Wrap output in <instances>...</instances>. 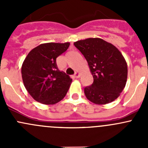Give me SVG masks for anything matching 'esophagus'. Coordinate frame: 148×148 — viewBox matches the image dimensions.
I'll return each mask as SVG.
<instances>
[{"label":"esophagus","mask_w":148,"mask_h":148,"mask_svg":"<svg viewBox=\"0 0 148 148\" xmlns=\"http://www.w3.org/2000/svg\"><path fill=\"white\" fill-rule=\"evenodd\" d=\"M80 77V74L79 72H75V74H74V77L75 78H79V77Z\"/></svg>","instance_id":"34e87169"}]
</instances>
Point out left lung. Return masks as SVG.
I'll return each instance as SVG.
<instances>
[{
	"label": "left lung",
	"instance_id": "8db88e82",
	"mask_svg": "<svg viewBox=\"0 0 148 148\" xmlns=\"http://www.w3.org/2000/svg\"><path fill=\"white\" fill-rule=\"evenodd\" d=\"M86 59L94 82L84 88L86 97L96 104L115 100L125 88L127 65L114 45L99 38H89L74 43Z\"/></svg>",
	"mask_w": 148,
	"mask_h": 148
}]
</instances>
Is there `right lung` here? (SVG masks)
Instances as JSON below:
<instances>
[{
	"label": "right lung",
	"mask_w": 148,
	"mask_h": 148,
	"mask_svg": "<svg viewBox=\"0 0 148 148\" xmlns=\"http://www.w3.org/2000/svg\"><path fill=\"white\" fill-rule=\"evenodd\" d=\"M70 44L46 43L28 53L21 67L23 84L29 95L44 104H54L66 96L72 79L56 64V58Z\"/></svg>",
	"instance_id": "add662e5"
}]
</instances>
